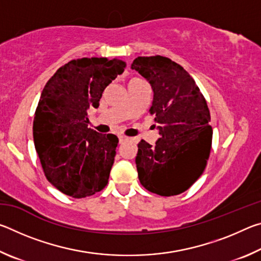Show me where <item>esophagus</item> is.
<instances>
[{
  "instance_id": "34e87169",
  "label": "esophagus",
  "mask_w": 261,
  "mask_h": 261,
  "mask_svg": "<svg viewBox=\"0 0 261 261\" xmlns=\"http://www.w3.org/2000/svg\"><path fill=\"white\" fill-rule=\"evenodd\" d=\"M118 140H120V144H122V143H124L125 140H127V137H125V136H118Z\"/></svg>"
}]
</instances>
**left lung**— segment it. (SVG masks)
Segmentation results:
<instances>
[{
    "label": "left lung",
    "instance_id": "8db88e82",
    "mask_svg": "<svg viewBox=\"0 0 261 261\" xmlns=\"http://www.w3.org/2000/svg\"><path fill=\"white\" fill-rule=\"evenodd\" d=\"M131 69L149 83L160 138L138 144L136 166L141 185L163 197L188 190L204 173L213 130L207 102L183 67L168 57L139 56Z\"/></svg>",
    "mask_w": 261,
    "mask_h": 261
}]
</instances>
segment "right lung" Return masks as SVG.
<instances>
[{
    "mask_svg": "<svg viewBox=\"0 0 261 261\" xmlns=\"http://www.w3.org/2000/svg\"><path fill=\"white\" fill-rule=\"evenodd\" d=\"M126 67L122 60L84 57L47 82L33 121L34 146L47 179L61 192L85 198L108 183L118 138L88 127L87 110Z\"/></svg>",
    "mask_w": 261,
    "mask_h": 261,
    "instance_id": "1",
    "label": "right lung"
}]
</instances>
